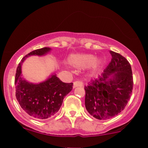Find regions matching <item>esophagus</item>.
<instances>
[{
    "label": "esophagus",
    "instance_id": "esophagus-1",
    "mask_svg": "<svg viewBox=\"0 0 148 148\" xmlns=\"http://www.w3.org/2000/svg\"><path fill=\"white\" fill-rule=\"evenodd\" d=\"M83 86H84V84L81 81H74V88L82 87Z\"/></svg>",
    "mask_w": 148,
    "mask_h": 148
}]
</instances>
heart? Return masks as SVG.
<instances>
[{"label":"heart","instance_id":"1","mask_svg":"<svg viewBox=\"0 0 148 148\" xmlns=\"http://www.w3.org/2000/svg\"><path fill=\"white\" fill-rule=\"evenodd\" d=\"M69 63L78 69H86L93 66L95 71L99 68L100 61H97V58L90 54H73L69 57Z\"/></svg>","mask_w":148,"mask_h":148}]
</instances>
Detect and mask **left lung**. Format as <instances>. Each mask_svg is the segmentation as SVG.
<instances>
[{
  "instance_id": "8db88e82",
  "label": "left lung",
  "mask_w": 148,
  "mask_h": 148,
  "mask_svg": "<svg viewBox=\"0 0 148 148\" xmlns=\"http://www.w3.org/2000/svg\"><path fill=\"white\" fill-rule=\"evenodd\" d=\"M112 58L101 76L85 86V106L98 120H108L127 106L133 89V76L130 62L123 56L110 51Z\"/></svg>"
}]
</instances>
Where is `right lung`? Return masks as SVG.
<instances>
[{
  "mask_svg": "<svg viewBox=\"0 0 148 148\" xmlns=\"http://www.w3.org/2000/svg\"><path fill=\"white\" fill-rule=\"evenodd\" d=\"M49 47L36 49L22 58L15 76L16 97L25 113L37 120L51 118L60 109L64 97L72 90V83H63L53 74L46 81L33 84L22 77L21 65L30 56H45L51 51Z\"/></svg>",
  "mask_w": 148,
  "mask_h": 148,
  "instance_id": "right-lung-1",
  "label": "right lung"
}]
</instances>
